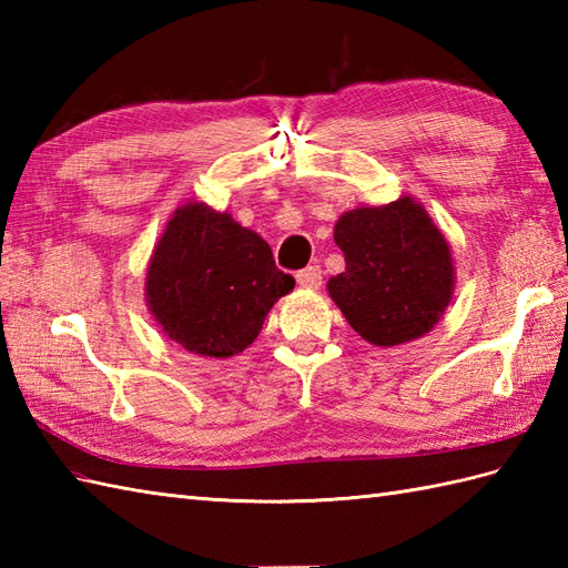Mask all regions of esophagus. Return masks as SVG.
I'll return each instance as SVG.
<instances>
[{
  "label": "esophagus",
  "mask_w": 568,
  "mask_h": 568,
  "mask_svg": "<svg viewBox=\"0 0 568 568\" xmlns=\"http://www.w3.org/2000/svg\"><path fill=\"white\" fill-rule=\"evenodd\" d=\"M295 277H297L300 287H307V291H317V287L322 285V268H320V265H307V268L300 271Z\"/></svg>",
  "instance_id": "esophagus-1"
}]
</instances>
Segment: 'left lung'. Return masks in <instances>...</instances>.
Wrapping results in <instances>:
<instances>
[{"mask_svg":"<svg viewBox=\"0 0 568 568\" xmlns=\"http://www.w3.org/2000/svg\"><path fill=\"white\" fill-rule=\"evenodd\" d=\"M334 241L346 268L327 291L358 336L397 346L434 329L456 275L449 244L415 197L344 212Z\"/></svg>","mask_w":568,"mask_h":568,"instance_id":"1","label":"left lung"}]
</instances>
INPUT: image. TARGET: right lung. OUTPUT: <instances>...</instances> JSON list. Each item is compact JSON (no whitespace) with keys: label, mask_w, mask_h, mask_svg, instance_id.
I'll use <instances>...</instances> for the list:
<instances>
[{"label":"right lung","mask_w":568,"mask_h":568,"mask_svg":"<svg viewBox=\"0 0 568 568\" xmlns=\"http://www.w3.org/2000/svg\"><path fill=\"white\" fill-rule=\"evenodd\" d=\"M295 287L265 241L204 202L178 207L153 248L146 303L190 354L229 358L256 339L271 307Z\"/></svg>","instance_id":"add662e5"}]
</instances>
